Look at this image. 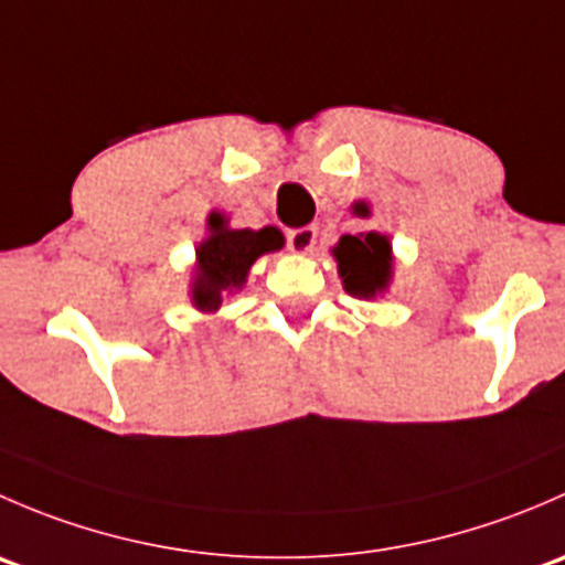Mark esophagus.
I'll return each mask as SVG.
<instances>
[{
  "label": "esophagus",
  "instance_id": "esophagus-1",
  "mask_svg": "<svg viewBox=\"0 0 565 565\" xmlns=\"http://www.w3.org/2000/svg\"><path fill=\"white\" fill-rule=\"evenodd\" d=\"M317 243V226H300L287 235V246L292 254H311Z\"/></svg>",
  "mask_w": 565,
  "mask_h": 565
}]
</instances>
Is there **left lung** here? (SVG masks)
Instances as JSON below:
<instances>
[{"mask_svg": "<svg viewBox=\"0 0 565 565\" xmlns=\"http://www.w3.org/2000/svg\"><path fill=\"white\" fill-rule=\"evenodd\" d=\"M355 213L366 218L369 204L358 202ZM335 262H339L341 284L350 295L363 300L377 298L391 284L393 254L388 237L380 232H366V235H344L339 246L333 248Z\"/></svg>", "mask_w": 565, "mask_h": 565, "instance_id": "obj_1", "label": "left lung"}]
</instances>
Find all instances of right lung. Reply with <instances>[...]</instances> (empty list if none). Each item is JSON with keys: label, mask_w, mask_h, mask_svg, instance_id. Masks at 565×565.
<instances>
[{"label": "right lung", "mask_w": 565, "mask_h": 565, "mask_svg": "<svg viewBox=\"0 0 565 565\" xmlns=\"http://www.w3.org/2000/svg\"><path fill=\"white\" fill-rule=\"evenodd\" d=\"M284 246V235L276 226L265 230H230L221 213L207 215V237L196 248V270L191 281V303L199 311H215L226 295L246 284L250 265L262 254Z\"/></svg>", "instance_id": "obj_1"}]
</instances>
